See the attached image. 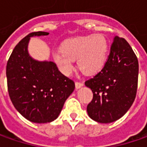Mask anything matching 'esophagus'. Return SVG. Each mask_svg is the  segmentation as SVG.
<instances>
[{
	"label": "esophagus",
	"instance_id": "esophagus-1",
	"mask_svg": "<svg viewBox=\"0 0 147 147\" xmlns=\"http://www.w3.org/2000/svg\"><path fill=\"white\" fill-rule=\"evenodd\" d=\"M82 86H83V82H75V87H76V89H78V88H82Z\"/></svg>",
	"mask_w": 147,
	"mask_h": 147
}]
</instances>
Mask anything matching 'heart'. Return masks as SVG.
<instances>
[{
    "label": "heart",
    "instance_id": "obj_1",
    "mask_svg": "<svg viewBox=\"0 0 147 147\" xmlns=\"http://www.w3.org/2000/svg\"><path fill=\"white\" fill-rule=\"evenodd\" d=\"M108 49V42L102 34H89L67 40L63 44L62 50L54 52L53 58L65 75H69L74 71L76 59L80 69L87 74L92 75L103 69Z\"/></svg>",
    "mask_w": 147,
    "mask_h": 147
}]
</instances>
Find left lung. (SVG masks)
Instances as JSON below:
<instances>
[{"label":"left lung","mask_w":147,"mask_h":147,"mask_svg":"<svg viewBox=\"0 0 147 147\" xmlns=\"http://www.w3.org/2000/svg\"><path fill=\"white\" fill-rule=\"evenodd\" d=\"M138 69V60L130 45L124 38L115 37L103 69L85 82L93 93L87 107L92 119L108 123L126 114L136 97Z\"/></svg>","instance_id":"left-lung-1"}]
</instances>
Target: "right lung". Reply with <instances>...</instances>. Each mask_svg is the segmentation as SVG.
Here are the masks:
<instances>
[{
    "label": "right lung",
    "mask_w": 147,
    "mask_h": 147,
    "mask_svg": "<svg viewBox=\"0 0 147 147\" xmlns=\"http://www.w3.org/2000/svg\"><path fill=\"white\" fill-rule=\"evenodd\" d=\"M49 32L29 33L16 45L6 65L9 96L14 108L29 121L45 123L59 116L75 84L52 61H37L28 52L30 37Z\"/></svg>",
    "instance_id": "1"
}]
</instances>
